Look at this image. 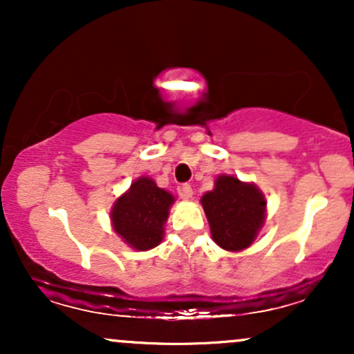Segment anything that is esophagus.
<instances>
[{
    "label": "esophagus",
    "mask_w": 354,
    "mask_h": 354,
    "mask_svg": "<svg viewBox=\"0 0 354 354\" xmlns=\"http://www.w3.org/2000/svg\"><path fill=\"white\" fill-rule=\"evenodd\" d=\"M178 193H180L183 200H191V198H193V188H191L189 185H181L180 188H178Z\"/></svg>",
    "instance_id": "esophagus-1"
}]
</instances>
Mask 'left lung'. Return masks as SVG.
Returning <instances> with one entry per match:
<instances>
[{
	"label": "left lung",
	"mask_w": 354,
	"mask_h": 354,
	"mask_svg": "<svg viewBox=\"0 0 354 354\" xmlns=\"http://www.w3.org/2000/svg\"><path fill=\"white\" fill-rule=\"evenodd\" d=\"M201 206L213 241L231 253L253 245L266 219L263 191L233 174H218L214 188L201 196Z\"/></svg>",
	"instance_id": "1"
}]
</instances>
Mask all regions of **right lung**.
<instances>
[{"label": "right lung", "mask_w": 354, "mask_h": 354, "mask_svg": "<svg viewBox=\"0 0 354 354\" xmlns=\"http://www.w3.org/2000/svg\"><path fill=\"white\" fill-rule=\"evenodd\" d=\"M174 196L149 176H140L113 203V231L136 251L153 250L163 241Z\"/></svg>", "instance_id": "obj_1"}]
</instances>
